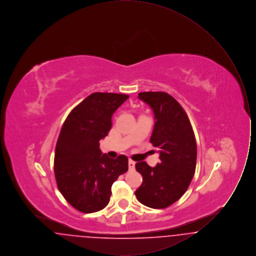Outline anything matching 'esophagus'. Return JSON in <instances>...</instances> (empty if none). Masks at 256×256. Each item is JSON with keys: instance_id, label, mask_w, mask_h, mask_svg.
I'll return each instance as SVG.
<instances>
[{"instance_id": "34e87169", "label": "esophagus", "mask_w": 256, "mask_h": 256, "mask_svg": "<svg viewBox=\"0 0 256 256\" xmlns=\"http://www.w3.org/2000/svg\"><path fill=\"white\" fill-rule=\"evenodd\" d=\"M128 169H130V170H134L135 169V162L132 161V159L128 160Z\"/></svg>"}]
</instances>
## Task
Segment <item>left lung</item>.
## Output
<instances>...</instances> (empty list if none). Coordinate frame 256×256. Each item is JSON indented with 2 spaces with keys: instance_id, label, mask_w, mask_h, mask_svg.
Returning a JSON list of instances; mask_svg holds the SVG:
<instances>
[{
  "instance_id": "obj_1",
  "label": "left lung",
  "mask_w": 256,
  "mask_h": 256,
  "mask_svg": "<svg viewBox=\"0 0 256 256\" xmlns=\"http://www.w3.org/2000/svg\"><path fill=\"white\" fill-rule=\"evenodd\" d=\"M138 98L154 111L156 122L150 143L159 150L160 163L154 168L145 161L136 163L143 182L135 196L142 204L162 209L182 196L194 176L195 134L182 106L168 93L142 92Z\"/></svg>"
}]
</instances>
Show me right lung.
<instances>
[{"label": "right lung", "mask_w": 256, "mask_h": 256, "mask_svg": "<svg viewBox=\"0 0 256 256\" xmlns=\"http://www.w3.org/2000/svg\"><path fill=\"white\" fill-rule=\"evenodd\" d=\"M128 97L93 93L70 112L61 128L54 152L56 180L65 200L80 212L93 213L106 206L112 184L128 170L126 156L110 158L100 150L113 113Z\"/></svg>", "instance_id": "right-lung-1"}]
</instances>
